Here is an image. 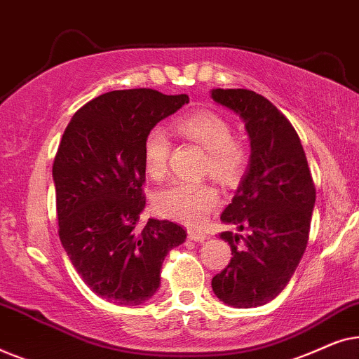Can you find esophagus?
<instances>
[{
	"instance_id": "34e87169",
	"label": "esophagus",
	"mask_w": 359,
	"mask_h": 359,
	"mask_svg": "<svg viewBox=\"0 0 359 359\" xmlns=\"http://www.w3.org/2000/svg\"><path fill=\"white\" fill-rule=\"evenodd\" d=\"M188 237L191 238V240H194V242H198V243H203L205 238H208V233L205 232H203V230H188Z\"/></svg>"
}]
</instances>
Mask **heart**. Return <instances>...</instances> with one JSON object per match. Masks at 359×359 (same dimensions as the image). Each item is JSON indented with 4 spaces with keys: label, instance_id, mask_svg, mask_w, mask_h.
Returning <instances> with one entry per match:
<instances>
[{
    "label": "heart",
    "instance_id": "heart-1",
    "mask_svg": "<svg viewBox=\"0 0 359 359\" xmlns=\"http://www.w3.org/2000/svg\"><path fill=\"white\" fill-rule=\"evenodd\" d=\"M176 132L208 151V168L222 183H233L243 173L247 154L232 139L230 122L214 111H199L180 119ZM171 139L161 127H154L144 139V166L150 178L161 180L168 170ZM155 209L165 217L198 224L219 204V193L209 183L173 181L155 196Z\"/></svg>",
    "mask_w": 359,
    "mask_h": 359
}]
</instances>
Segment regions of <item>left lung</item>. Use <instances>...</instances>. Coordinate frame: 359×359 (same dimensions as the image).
<instances>
[{
    "mask_svg": "<svg viewBox=\"0 0 359 359\" xmlns=\"http://www.w3.org/2000/svg\"><path fill=\"white\" fill-rule=\"evenodd\" d=\"M210 97L243 121L250 158L220 215L238 232H222L232 259L212 291L235 309L264 306L286 287L306 252L316 188L301 139L281 111L250 90H212Z\"/></svg>",
    "mask_w": 359,
    "mask_h": 359,
    "instance_id": "obj_1",
    "label": "left lung"
}]
</instances>
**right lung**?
Masks as SVG:
<instances>
[{
    "label": "right lung",
    "instance_id": "add662e5",
    "mask_svg": "<svg viewBox=\"0 0 359 359\" xmlns=\"http://www.w3.org/2000/svg\"><path fill=\"white\" fill-rule=\"evenodd\" d=\"M188 102V95L147 88L109 91L78 109L63 132L52 168L60 242L86 286L117 306L149 301L165 257L186 240L170 220L137 224L147 132Z\"/></svg>",
    "mask_w": 359,
    "mask_h": 359
}]
</instances>
